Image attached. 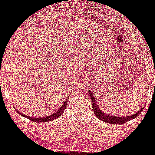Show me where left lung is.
<instances>
[{
    "mask_svg": "<svg viewBox=\"0 0 155 155\" xmlns=\"http://www.w3.org/2000/svg\"><path fill=\"white\" fill-rule=\"evenodd\" d=\"M89 95H90L91 100H92V105L93 107V111H94V114H95L96 117H97L99 119L104 121V122L108 123V124H123L125 123H127L128 121L132 120V119L137 118V116H139V115L142 112L144 106L141 108L140 110L137 112L136 114H134L132 115H128V116H124V117H115L113 116V115H108L105 114V113L101 111L100 108L97 105V103L96 102V100L94 98V97L93 96L92 94V92H89Z\"/></svg>",
    "mask_w": 155,
    "mask_h": 155,
    "instance_id": "obj_1",
    "label": "left lung"
}]
</instances>
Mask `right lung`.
<instances>
[{
    "label": "right lung",
    "instance_id": "obj_1",
    "mask_svg": "<svg viewBox=\"0 0 155 155\" xmlns=\"http://www.w3.org/2000/svg\"><path fill=\"white\" fill-rule=\"evenodd\" d=\"M67 102H68V99H66V100H65V102H63L62 106H61V107H60L56 112H55V113H53V114L50 115H48V116H45V117H40V118H38V117H29L27 115L23 114L22 113H20L18 110H16V112H17L18 114L21 115L22 116L29 118V120L34 121V122H37V123L48 122V121H50V120H54V119H56L58 118L59 116H61V115H62V113H63V112H64V110L66 109Z\"/></svg>",
    "mask_w": 155,
    "mask_h": 155
}]
</instances>
